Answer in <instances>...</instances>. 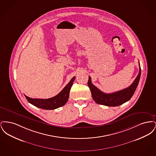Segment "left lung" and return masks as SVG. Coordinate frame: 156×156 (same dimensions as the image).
<instances>
[{
    "label": "left lung",
    "instance_id": "obj_1",
    "mask_svg": "<svg viewBox=\"0 0 156 156\" xmlns=\"http://www.w3.org/2000/svg\"><path fill=\"white\" fill-rule=\"evenodd\" d=\"M139 64V72L133 82L127 88L122 89L112 94H105L92 84L91 78L89 76L88 85L91 92V95L94 101L98 104L108 106H117L122 105L133 97L137 88L141 75V68Z\"/></svg>",
    "mask_w": 156,
    "mask_h": 156
}]
</instances>
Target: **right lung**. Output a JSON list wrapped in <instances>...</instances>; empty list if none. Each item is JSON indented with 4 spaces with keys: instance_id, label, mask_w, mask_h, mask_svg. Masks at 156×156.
<instances>
[{
    "instance_id": "right-lung-1",
    "label": "right lung",
    "mask_w": 156,
    "mask_h": 156,
    "mask_svg": "<svg viewBox=\"0 0 156 156\" xmlns=\"http://www.w3.org/2000/svg\"><path fill=\"white\" fill-rule=\"evenodd\" d=\"M75 76H74L64 88L58 95L48 99H33L24 95L27 101L37 108L52 110L64 106L67 103L69 98V92L73 83L74 81Z\"/></svg>"
}]
</instances>
